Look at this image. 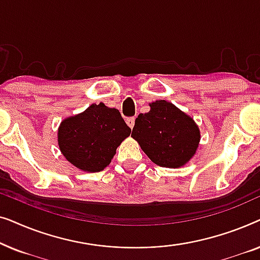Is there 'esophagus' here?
Listing matches in <instances>:
<instances>
[{
    "label": "esophagus",
    "instance_id": "34e87169",
    "mask_svg": "<svg viewBox=\"0 0 260 260\" xmlns=\"http://www.w3.org/2000/svg\"><path fill=\"white\" fill-rule=\"evenodd\" d=\"M126 124L129 125L130 129H133L134 125H135V118H134V117H129V118H126Z\"/></svg>",
    "mask_w": 260,
    "mask_h": 260
}]
</instances>
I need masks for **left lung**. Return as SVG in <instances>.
Listing matches in <instances>:
<instances>
[{
    "label": "left lung",
    "mask_w": 260,
    "mask_h": 260,
    "mask_svg": "<svg viewBox=\"0 0 260 260\" xmlns=\"http://www.w3.org/2000/svg\"><path fill=\"white\" fill-rule=\"evenodd\" d=\"M149 106L150 110L135 120L131 137L155 165L165 168L187 165L200 143L198 124L170 102L161 99Z\"/></svg>",
    "instance_id": "left-lung-1"
}]
</instances>
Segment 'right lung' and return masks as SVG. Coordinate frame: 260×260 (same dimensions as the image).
<instances>
[{
  "mask_svg": "<svg viewBox=\"0 0 260 260\" xmlns=\"http://www.w3.org/2000/svg\"><path fill=\"white\" fill-rule=\"evenodd\" d=\"M130 133L118 110L99 103L60 123L58 145L71 165L81 172L97 173L110 165Z\"/></svg>",
  "mask_w": 260,
  "mask_h": 260,
  "instance_id": "add662e5",
  "label": "right lung"
}]
</instances>
